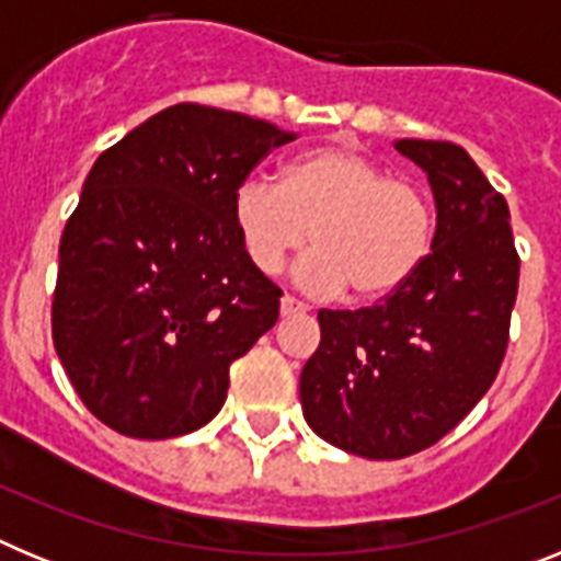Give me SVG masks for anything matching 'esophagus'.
<instances>
[{
	"instance_id": "obj_1",
	"label": "esophagus",
	"mask_w": 561,
	"mask_h": 561,
	"mask_svg": "<svg viewBox=\"0 0 561 561\" xmlns=\"http://www.w3.org/2000/svg\"><path fill=\"white\" fill-rule=\"evenodd\" d=\"M280 314L291 317V314H306V304H300L297 297L284 295L280 297Z\"/></svg>"
}]
</instances>
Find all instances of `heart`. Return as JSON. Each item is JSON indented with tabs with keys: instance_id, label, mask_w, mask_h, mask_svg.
Listing matches in <instances>:
<instances>
[{
	"instance_id": "heart-1",
	"label": "heart",
	"mask_w": 561,
	"mask_h": 561,
	"mask_svg": "<svg viewBox=\"0 0 561 561\" xmlns=\"http://www.w3.org/2000/svg\"><path fill=\"white\" fill-rule=\"evenodd\" d=\"M232 225L257 272L277 275L311 236L317 250L297 266L306 289L381 300L427 264L435 202L368 153L325 146L286 162L280 182L247 176L232 193Z\"/></svg>"
}]
</instances>
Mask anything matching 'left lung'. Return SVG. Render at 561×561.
<instances>
[{
	"label": "left lung",
	"mask_w": 561,
	"mask_h": 561,
	"mask_svg": "<svg viewBox=\"0 0 561 561\" xmlns=\"http://www.w3.org/2000/svg\"><path fill=\"white\" fill-rule=\"evenodd\" d=\"M430 176L438 210L427 264L381 304L320 309L300 374L309 427L334 447L396 460L453 433L492 388L519 286L512 213L455 142L396 140Z\"/></svg>",
	"instance_id": "1"
}]
</instances>
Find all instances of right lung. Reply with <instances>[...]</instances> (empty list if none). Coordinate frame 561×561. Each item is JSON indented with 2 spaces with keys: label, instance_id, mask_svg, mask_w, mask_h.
Masks as SVG:
<instances>
[{
  "label": "right lung",
  "instance_id": "1",
  "mask_svg": "<svg viewBox=\"0 0 561 561\" xmlns=\"http://www.w3.org/2000/svg\"><path fill=\"white\" fill-rule=\"evenodd\" d=\"M291 140L250 114L176 103L92 165L58 250L53 342L114 433L205 427L232 362L277 323L284 291L247 257L232 193Z\"/></svg>",
  "mask_w": 561,
  "mask_h": 561
}]
</instances>
